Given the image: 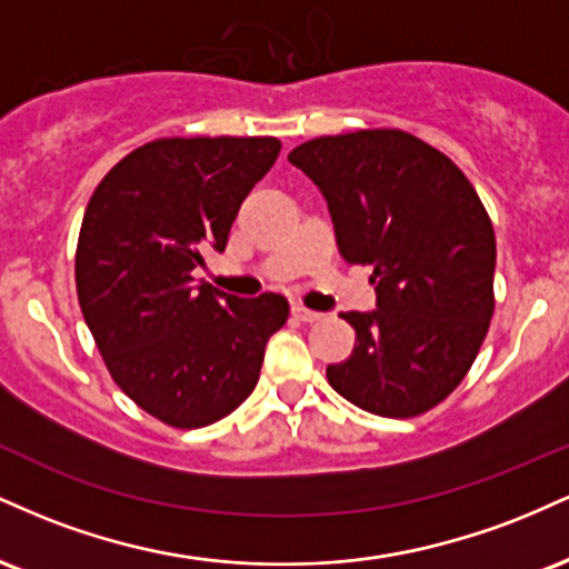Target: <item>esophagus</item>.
<instances>
[{
  "instance_id": "1",
  "label": "esophagus",
  "mask_w": 569,
  "mask_h": 569,
  "mask_svg": "<svg viewBox=\"0 0 569 569\" xmlns=\"http://www.w3.org/2000/svg\"><path fill=\"white\" fill-rule=\"evenodd\" d=\"M291 310H293V316H297V318H302V321H307V323H312V321H321V312H318V310H310V307H305V305H293L291 307Z\"/></svg>"
}]
</instances>
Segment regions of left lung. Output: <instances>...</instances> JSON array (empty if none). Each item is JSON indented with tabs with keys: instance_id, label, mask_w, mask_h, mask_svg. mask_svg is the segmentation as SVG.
Returning <instances> with one entry per match:
<instances>
[{
	"instance_id": "left-lung-1",
	"label": "left lung",
	"mask_w": 569,
	"mask_h": 569,
	"mask_svg": "<svg viewBox=\"0 0 569 569\" xmlns=\"http://www.w3.org/2000/svg\"><path fill=\"white\" fill-rule=\"evenodd\" d=\"M289 160L329 202L345 262L375 267L377 310L342 312L356 348L329 363V385L371 415H426L462 382L492 321L485 202L447 154L398 128L321 136Z\"/></svg>"
}]
</instances>
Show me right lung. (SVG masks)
I'll use <instances>...</instances> for the list:
<instances>
[{
	"mask_svg": "<svg viewBox=\"0 0 569 569\" xmlns=\"http://www.w3.org/2000/svg\"><path fill=\"white\" fill-rule=\"evenodd\" d=\"M278 152L272 136L149 141L84 208L74 257L84 323L122 393L171 428H206L238 409L257 388L267 339L289 321L280 293L192 286Z\"/></svg>",
	"mask_w": 569,
	"mask_h": 569,
	"instance_id": "right-lung-1",
	"label": "right lung"
}]
</instances>
